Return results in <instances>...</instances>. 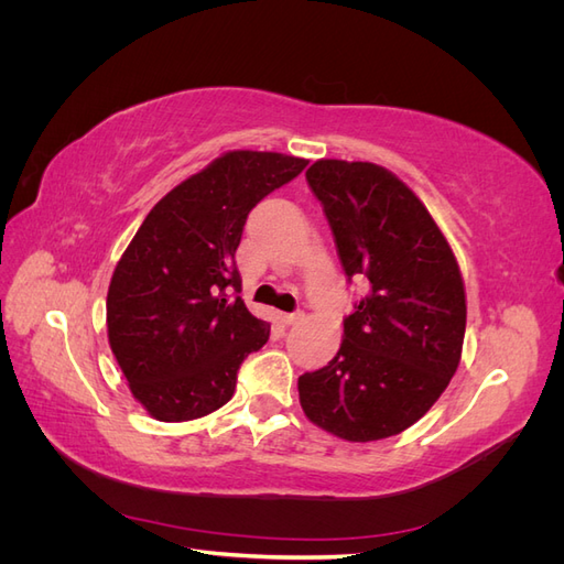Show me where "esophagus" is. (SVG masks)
Here are the masks:
<instances>
[{
  "instance_id": "obj_1",
  "label": "esophagus",
  "mask_w": 564,
  "mask_h": 564,
  "mask_svg": "<svg viewBox=\"0 0 564 564\" xmlns=\"http://www.w3.org/2000/svg\"><path fill=\"white\" fill-rule=\"evenodd\" d=\"M303 319H305V315H303V313H284V315H282V322H284V324H289V327H292V324L303 322Z\"/></svg>"
}]
</instances>
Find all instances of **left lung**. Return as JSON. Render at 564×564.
<instances>
[{
    "label": "left lung",
    "instance_id": "1",
    "mask_svg": "<svg viewBox=\"0 0 564 564\" xmlns=\"http://www.w3.org/2000/svg\"><path fill=\"white\" fill-rule=\"evenodd\" d=\"M348 278L367 296L344 322L334 360L299 377L303 414L348 442L414 425L460 362L466 289L431 212L386 166L317 160L305 172Z\"/></svg>",
    "mask_w": 564,
    "mask_h": 564
}]
</instances>
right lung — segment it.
I'll return each mask as SVG.
<instances>
[{
  "label": "right lung",
  "instance_id": "1",
  "mask_svg": "<svg viewBox=\"0 0 564 564\" xmlns=\"http://www.w3.org/2000/svg\"><path fill=\"white\" fill-rule=\"evenodd\" d=\"M308 160L230 150L169 191L135 230L108 289V340L131 395L158 421L224 406L270 324L240 296L235 263L249 212Z\"/></svg>",
  "mask_w": 564,
  "mask_h": 564
}]
</instances>
